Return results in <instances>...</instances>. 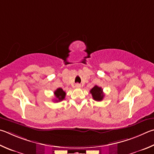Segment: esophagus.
<instances>
[{"label": "esophagus", "instance_id": "34e87169", "mask_svg": "<svg viewBox=\"0 0 154 154\" xmlns=\"http://www.w3.org/2000/svg\"><path fill=\"white\" fill-rule=\"evenodd\" d=\"M75 87H76V88H80V87H81V85H80V84H75Z\"/></svg>", "mask_w": 154, "mask_h": 154}]
</instances>
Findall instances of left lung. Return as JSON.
Here are the masks:
<instances>
[{
  "label": "left lung",
  "instance_id": "left-lung-1",
  "mask_svg": "<svg viewBox=\"0 0 154 154\" xmlns=\"http://www.w3.org/2000/svg\"><path fill=\"white\" fill-rule=\"evenodd\" d=\"M90 93L93 96V99L97 101H101L103 100L104 97V94L103 93V89L101 87L95 85L92 89L90 91Z\"/></svg>",
  "mask_w": 154,
  "mask_h": 154
}]
</instances>
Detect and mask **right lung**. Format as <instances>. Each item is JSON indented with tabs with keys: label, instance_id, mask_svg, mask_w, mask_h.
Instances as JSON below:
<instances>
[{
	"label": "right lung",
	"instance_id": "1",
	"mask_svg": "<svg viewBox=\"0 0 154 154\" xmlns=\"http://www.w3.org/2000/svg\"><path fill=\"white\" fill-rule=\"evenodd\" d=\"M54 95H55V96L57 98L55 101L56 102H59V101H61L62 100H63L65 99L66 93L61 88H58L55 91V92H54Z\"/></svg>",
	"mask_w": 154,
	"mask_h": 154
}]
</instances>
